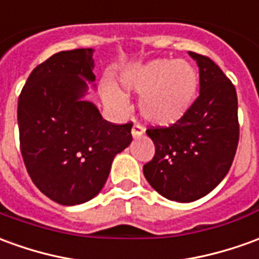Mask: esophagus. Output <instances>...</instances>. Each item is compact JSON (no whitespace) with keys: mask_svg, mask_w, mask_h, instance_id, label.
<instances>
[{"mask_svg":"<svg viewBox=\"0 0 259 259\" xmlns=\"http://www.w3.org/2000/svg\"><path fill=\"white\" fill-rule=\"evenodd\" d=\"M143 133H144V127H143L142 124L140 123L133 124V127H132V135H133V137H135V139H137V137L143 136Z\"/></svg>","mask_w":259,"mask_h":259,"instance_id":"1","label":"esophagus"}]
</instances>
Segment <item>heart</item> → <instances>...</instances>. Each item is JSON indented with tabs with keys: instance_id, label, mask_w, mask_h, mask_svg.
Wrapping results in <instances>:
<instances>
[{
	"instance_id": "obj_1",
	"label": "heart",
	"mask_w": 259,
	"mask_h": 259,
	"mask_svg": "<svg viewBox=\"0 0 259 259\" xmlns=\"http://www.w3.org/2000/svg\"><path fill=\"white\" fill-rule=\"evenodd\" d=\"M120 85L127 94L143 95L140 112L150 123L168 126L178 122L191 108L198 92L196 70L186 61L153 60L132 67L120 75ZM105 102L126 108V98L116 87L106 85Z\"/></svg>"
}]
</instances>
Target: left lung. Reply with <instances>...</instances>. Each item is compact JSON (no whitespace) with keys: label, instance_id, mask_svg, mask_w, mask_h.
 Returning <instances> with one entry per match:
<instances>
[{"label":"left lung","instance_id":"8db88e82","mask_svg":"<svg viewBox=\"0 0 259 259\" xmlns=\"http://www.w3.org/2000/svg\"><path fill=\"white\" fill-rule=\"evenodd\" d=\"M189 54L199 66V97L178 122L146 130L155 154L144 164V177L160 195L177 202H193L222 182L240 137L233 82L210 57Z\"/></svg>","mask_w":259,"mask_h":259}]
</instances>
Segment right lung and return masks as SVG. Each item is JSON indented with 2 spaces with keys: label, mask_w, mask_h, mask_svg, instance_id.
Returning a JSON list of instances; mask_svg holds the SVG:
<instances>
[{
  "label": "right lung",
  "mask_w": 259,
  "mask_h": 259,
  "mask_svg": "<svg viewBox=\"0 0 259 259\" xmlns=\"http://www.w3.org/2000/svg\"><path fill=\"white\" fill-rule=\"evenodd\" d=\"M92 49L60 52L30 73L18 99L19 144L32 182L64 206L97 196L113 157L132 142L133 123L105 120L79 101L94 81Z\"/></svg>",
  "instance_id": "obj_1"
}]
</instances>
